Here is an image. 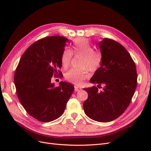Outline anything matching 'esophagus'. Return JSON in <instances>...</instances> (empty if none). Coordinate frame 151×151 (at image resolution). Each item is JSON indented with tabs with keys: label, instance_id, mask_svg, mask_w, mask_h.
Segmentation results:
<instances>
[{
	"label": "esophagus",
	"instance_id": "1",
	"mask_svg": "<svg viewBox=\"0 0 151 151\" xmlns=\"http://www.w3.org/2000/svg\"><path fill=\"white\" fill-rule=\"evenodd\" d=\"M81 89V88H79V87H77V86H75V87H74V91H75V92H77V91H79Z\"/></svg>",
	"mask_w": 151,
	"mask_h": 151
}]
</instances>
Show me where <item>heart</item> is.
<instances>
[{
	"label": "heart",
	"mask_w": 151,
	"mask_h": 151,
	"mask_svg": "<svg viewBox=\"0 0 151 151\" xmlns=\"http://www.w3.org/2000/svg\"><path fill=\"white\" fill-rule=\"evenodd\" d=\"M72 54L81 56L79 62L80 68H72L65 74V79L70 83L81 85L89 77L87 68L91 72L97 70L101 66L102 55L99 51L93 50L89 41L84 38L75 39L72 42L71 51L64 49L61 55V64L63 68H67L70 64Z\"/></svg>",
	"instance_id": "obj_1"
}]
</instances>
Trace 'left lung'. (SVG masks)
I'll list each match as a JSON object with an SVG mask.
<instances>
[{
	"instance_id": "obj_1",
	"label": "left lung",
	"mask_w": 151,
	"mask_h": 151,
	"mask_svg": "<svg viewBox=\"0 0 151 151\" xmlns=\"http://www.w3.org/2000/svg\"><path fill=\"white\" fill-rule=\"evenodd\" d=\"M101 67L90 80L98 84L84 89L88 98L83 104L86 115L99 122H109L123 113L130 103L137 84L135 62L125 48L116 41L104 38L99 43ZM104 86L102 91L98 88Z\"/></svg>"
}]
</instances>
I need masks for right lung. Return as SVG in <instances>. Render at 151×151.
I'll return each mask as SVG.
<instances>
[{"label": "right lung", "mask_w": 151, "mask_h": 151, "mask_svg": "<svg viewBox=\"0 0 151 151\" xmlns=\"http://www.w3.org/2000/svg\"><path fill=\"white\" fill-rule=\"evenodd\" d=\"M68 40L60 36L40 39L22 55L14 74L18 98L29 115L38 121L50 122L64 111L74 87L60 82L55 87L53 76L63 77L61 55Z\"/></svg>", "instance_id": "add662e5"}]
</instances>
